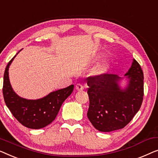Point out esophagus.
Wrapping results in <instances>:
<instances>
[{"label": "esophagus", "instance_id": "obj_1", "mask_svg": "<svg viewBox=\"0 0 158 158\" xmlns=\"http://www.w3.org/2000/svg\"><path fill=\"white\" fill-rule=\"evenodd\" d=\"M76 89H77V90H78V91H81L84 89V86L81 84L79 83V84H76Z\"/></svg>", "mask_w": 158, "mask_h": 158}]
</instances>
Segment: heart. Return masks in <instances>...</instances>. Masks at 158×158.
<instances>
[{
  "instance_id": "b5f03b06",
  "label": "heart",
  "mask_w": 158,
  "mask_h": 158,
  "mask_svg": "<svg viewBox=\"0 0 158 158\" xmlns=\"http://www.w3.org/2000/svg\"><path fill=\"white\" fill-rule=\"evenodd\" d=\"M109 68V62L107 61H103L102 63L99 64L98 66L94 69V74L95 75H100L103 74L107 71Z\"/></svg>"
}]
</instances>
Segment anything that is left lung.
Wrapping results in <instances>:
<instances>
[{
	"label": "left lung",
	"mask_w": 158,
	"mask_h": 158,
	"mask_svg": "<svg viewBox=\"0 0 158 158\" xmlns=\"http://www.w3.org/2000/svg\"><path fill=\"white\" fill-rule=\"evenodd\" d=\"M128 85L121 89L117 75L103 74L86 78L89 106L87 117L100 132H112L124 128L132 120L142 105L144 96L143 72L133 59L124 75Z\"/></svg>",
	"instance_id": "left-lung-1"
}]
</instances>
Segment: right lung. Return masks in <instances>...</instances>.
Here are the masks:
<instances>
[{"label":"right lung","instance_id":"obj_1","mask_svg":"<svg viewBox=\"0 0 158 158\" xmlns=\"http://www.w3.org/2000/svg\"><path fill=\"white\" fill-rule=\"evenodd\" d=\"M18 54L19 52L16 55ZM15 56L8 62L4 72V100L12 114L21 124L30 129L43 128L54 120L63 102L72 93L74 85L52 92L35 100L20 97L13 90L8 77L9 66Z\"/></svg>","mask_w":158,"mask_h":158}]
</instances>
